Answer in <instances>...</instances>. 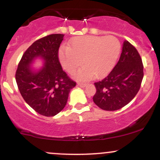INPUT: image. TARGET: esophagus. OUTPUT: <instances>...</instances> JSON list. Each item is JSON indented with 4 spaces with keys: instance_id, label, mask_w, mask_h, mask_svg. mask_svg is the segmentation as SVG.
Masks as SVG:
<instances>
[{
    "instance_id": "obj_1",
    "label": "esophagus",
    "mask_w": 160,
    "mask_h": 160,
    "mask_svg": "<svg viewBox=\"0 0 160 160\" xmlns=\"http://www.w3.org/2000/svg\"><path fill=\"white\" fill-rule=\"evenodd\" d=\"M78 85L79 86H80V87H85L86 84L84 83V82H78Z\"/></svg>"
}]
</instances>
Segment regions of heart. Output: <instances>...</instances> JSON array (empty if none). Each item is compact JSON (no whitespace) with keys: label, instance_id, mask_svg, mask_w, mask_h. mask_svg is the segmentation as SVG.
I'll use <instances>...</instances> for the list:
<instances>
[{"label":"heart","instance_id":"obj_1","mask_svg":"<svg viewBox=\"0 0 160 160\" xmlns=\"http://www.w3.org/2000/svg\"><path fill=\"white\" fill-rule=\"evenodd\" d=\"M121 44L114 36L78 37L62 47L58 58L63 68L73 73L82 64L84 67L75 74L79 80L104 77L114 66L120 52Z\"/></svg>","mask_w":160,"mask_h":160}]
</instances>
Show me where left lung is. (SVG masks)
<instances>
[{"label":"left lung","instance_id":"1","mask_svg":"<svg viewBox=\"0 0 160 160\" xmlns=\"http://www.w3.org/2000/svg\"><path fill=\"white\" fill-rule=\"evenodd\" d=\"M144 65L132 44L124 41L120 59L106 78L95 82L93 102L104 111H117L128 104L140 89Z\"/></svg>","mask_w":160,"mask_h":160}]
</instances>
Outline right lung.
I'll list each match as a JSON object with an SVG mask.
<instances>
[{"label":"right lung","instance_id":"obj_1","mask_svg":"<svg viewBox=\"0 0 160 160\" xmlns=\"http://www.w3.org/2000/svg\"><path fill=\"white\" fill-rule=\"evenodd\" d=\"M63 34H49L36 40L24 52L16 72L19 90L26 103L45 117L59 113L67 103L70 91L76 86L62 68L58 49ZM42 57L45 65L34 72L30 65L34 58Z\"/></svg>","mask_w":160,"mask_h":160}]
</instances>
